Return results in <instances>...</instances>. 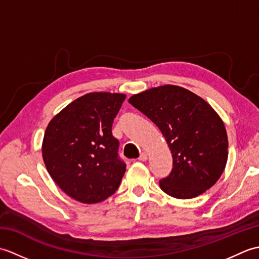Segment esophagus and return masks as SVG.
I'll return each mask as SVG.
<instances>
[{
    "label": "esophagus",
    "instance_id": "1",
    "mask_svg": "<svg viewBox=\"0 0 259 259\" xmlns=\"http://www.w3.org/2000/svg\"><path fill=\"white\" fill-rule=\"evenodd\" d=\"M147 159H148V155H147V153H146V152H141V153H140V157H139V160H140V161H146Z\"/></svg>",
    "mask_w": 259,
    "mask_h": 259
}]
</instances>
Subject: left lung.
<instances>
[{"label":"left lung","mask_w":259,"mask_h":259,"mask_svg":"<svg viewBox=\"0 0 259 259\" xmlns=\"http://www.w3.org/2000/svg\"><path fill=\"white\" fill-rule=\"evenodd\" d=\"M129 102L155 123L172 155V170L159 181L178 199L203 194L221 178L228 158V138L221 117L202 98L166 84L134 95Z\"/></svg>","instance_id":"1"}]
</instances>
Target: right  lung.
Listing matches in <instances>:
<instances>
[{
  "label": "right lung",
  "mask_w": 259,
  "mask_h": 259,
  "mask_svg": "<svg viewBox=\"0 0 259 259\" xmlns=\"http://www.w3.org/2000/svg\"><path fill=\"white\" fill-rule=\"evenodd\" d=\"M125 95L91 92L49 122L42 144L48 172L65 194L83 203L113 195L125 172L112 123Z\"/></svg>",
  "instance_id": "add662e5"
}]
</instances>
